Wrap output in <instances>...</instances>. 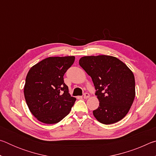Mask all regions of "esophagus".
Returning a JSON list of instances; mask_svg holds the SVG:
<instances>
[{
  "label": "esophagus",
  "mask_w": 156,
  "mask_h": 156,
  "mask_svg": "<svg viewBox=\"0 0 156 156\" xmlns=\"http://www.w3.org/2000/svg\"><path fill=\"white\" fill-rule=\"evenodd\" d=\"M89 96H89V94L88 93H85V94H84L83 98H84V99H87V98H89Z\"/></svg>",
  "instance_id": "1"
}]
</instances>
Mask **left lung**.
I'll return each instance as SVG.
<instances>
[{
	"mask_svg": "<svg viewBox=\"0 0 156 156\" xmlns=\"http://www.w3.org/2000/svg\"><path fill=\"white\" fill-rule=\"evenodd\" d=\"M80 65L91 76L100 103L93 114L98 122L110 125L127 114L136 96L132 71L117 58L106 55L82 57Z\"/></svg>",
	"mask_w": 156,
	"mask_h": 156,
	"instance_id": "8db88e82",
	"label": "left lung"
}]
</instances>
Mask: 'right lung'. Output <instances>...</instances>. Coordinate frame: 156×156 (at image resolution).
Wrapping results in <instances>:
<instances>
[{
  "label": "right lung",
  "mask_w": 156,
  "mask_h": 156,
  "mask_svg": "<svg viewBox=\"0 0 156 156\" xmlns=\"http://www.w3.org/2000/svg\"><path fill=\"white\" fill-rule=\"evenodd\" d=\"M74 56L49 57L31 67L26 76L24 96L30 112L44 124H56L70 112L76 98L69 93L63 76Z\"/></svg>",
  "instance_id": "right-lung-1"
}]
</instances>
